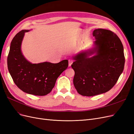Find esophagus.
Masks as SVG:
<instances>
[{
	"instance_id": "esophagus-1",
	"label": "esophagus",
	"mask_w": 134,
	"mask_h": 134,
	"mask_svg": "<svg viewBox=\"0 0 134 134\" xmlns=\"http://www.w3.org/2000/svg\"><path fill=\"white\" fill-rule=\"evenodd\" d=\"M73 63V60L71 59H69V66H70L71 65L72 63Z\"/></svg>"
}]
</instances>
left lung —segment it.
<instances>
[{
    "label": "left lung",
    "mask_w": 134,
    "mask_h": 134,
    "mask_svg": "<svg viewBox=\"0 0 134 134\" xmlns=\"http://www.w3.org/2000/svg\"><path fill=\"white\" fill-rule=\"evenodd\" d=\"M94 48L72 57L73 83L77 93L92 96L105 93L116 84L122 74L125 57L120 39L113 31L95 29Z\"/></svg>",
    "instance_id": "8db88e82"
}]
</instances>
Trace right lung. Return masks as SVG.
<instances>
[{"mask_svg":"<svg viewBox=\"0 0 134 134\" xmlns=\"http://www.w3.org/2000/svg\"><path fill=\"white\" fill-rule=\"evenodd\" d=\"M22 30L13 39L7 59L9 73L15 85L25 93L44 96L50 93L59 75L68 67V60L58 63L32 64L23 55L21 46L25 33Z\"/></svg>","mask_w":134,"mask_h":134,"instance_id":"obj_1","label":"right lung"}]
</instances>
